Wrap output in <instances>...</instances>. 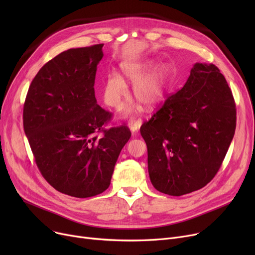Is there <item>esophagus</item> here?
<instances>
[{
    "mask_svg": "<svg viewBox=\"0 0 255 255\" xmlns=\"http://www.w3.org/2000/svg\"><path fill=\"white\" fill-rule=\"evenodd\" d=\"M141 120H135V119H131L130 121H129V123H128V126H129V128H130V130H131V132H132V135L134 136V135H136V133H137V131H138V129H139V127H140V125H141Z\"/></svg>",
    "mask_w": 255,
    "mask_h": 255,
    "instance_id": "1",
    "label": "esophagus"
}]
</instances>
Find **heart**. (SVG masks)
Masks as SVG:
<instances>
[{
	"label": "heart",
	"instance_id": "obj_1",
	"mask_svg": "<svg viewBox=\"0 0 255 255\" xmlns=\"http://www.w3.org/2000/svg\"><path fill=\"white\" fill-rule=\"evenodd\" d=\"M156 67L157 64L154 61L125 63L121 66L125 79L128 83L133 84V97L144 109H153L161 102L166 91L169 68L166 65H163L152 73ZM127 95V86L122 77L116 73H112L106 77L103 87V98L107 105L119 110L123 105ZM131 113V109H127L125 112L126 115Z\"/></svg>",
	"mask_w": 255,
	"mask_h": 255
}]
</instances>
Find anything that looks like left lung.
<instances>
[{
	"mask_svg": "<svg viewBox=\"0 0 255 255\" xmlns=\"http://www.w3.org/2000/svg\"><path fill=\"white\" fill-rule=\"evenodd\" d=\"M236 115L233 93L220 70L213 64H194L184 87L140 127L155 188L180 196L205 187L230 148Z\"/></svg>",
	"mask_w": 255,
	"mask_h": 255,
	"instance_id": "8db88e82",
	"label": "left lung"
}]
</instances>
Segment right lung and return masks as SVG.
<instances>
[{"instance_id": "1", "label": "right lung", "mask_w": 255, "mask_h": 255, "mask_svg": "<svg viewBox=\"0 0 255 255\" xmlns=\"http://www.w3.org/2000/svg\"><path fill=\"white\" fill-rule=\"evenodd\" d=\"M102 47L70 48L47 62L23 104V129L40 172L56 190L79 198L109 188L131 136L125 125L103 129L112 114L97 104L94 90Z\"/></svg>"}]
</instances>
